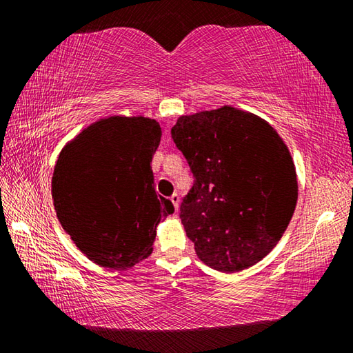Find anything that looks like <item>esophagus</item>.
Returning <instances> with one entry per match:
<instances>
[{"label": "esophagus", "mask_w": 353, "mask_h": 353, "mask_svg": "<svg viewBox=\"0 0 353 353\" xmlns=\"http://www.w3.org/2000/svg\"><path fill=\"white\" fill-rule=\"evenodd\" d=\"M170 199H171V202H172V205H174V208L177 210V208H179V204H181V198H179V194H177V193H174V194L171 196Z\"/></svg>", "instance_id": "esophagus-1"}]
</instances>
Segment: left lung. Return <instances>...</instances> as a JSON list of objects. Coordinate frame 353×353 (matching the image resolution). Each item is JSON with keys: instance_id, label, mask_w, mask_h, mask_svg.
Segmentation results:
<instances>
[{"instance_id": "1", "label": "left lung", "mask_w": 353, "mask_h": 353, "mask_svg": "<svg viewBox=\"0 0 353 353\" xmlns=\"http://www.w3.org/2000/svg\"><path fill=\"white\" fill-rule=\"evenodd\" d=\"M171 135L194 176L181 219L199 260L238 272L265 259L297 204L296 166L282 137L232 105L179 117Z\"/></svg>"}]
</instances>
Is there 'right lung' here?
I'll list each match as a JSON object with an SVG mask.
<instances>
[{
	"label": "right lung",
	"instance_id": "obj_1",
	"mask_svg": "<svg viewBox=\"0 0 353 353\" xmlns=\"http://www.w3.org/2000/svg\"><path fill=\"white\" fill-rule=\"evenodd\" d=\"M162 128L113 115L90 124L59 154L51 193L57 219L97 265L123 271L152 254L157 225L174 212L151 168Z\"/></svg>",
	"mask_w": 353,
	"mask_h": 353
}]
</instances>
